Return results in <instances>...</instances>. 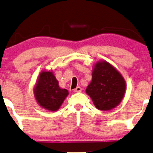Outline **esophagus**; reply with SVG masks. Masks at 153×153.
<instances>
[{
	"label": "esophagus",
	"mask_w": 153,
	"mask_h": 153,
	"mask_svg": "<svg viewBox=\"0 0 153 153\" xmlns=\"http://www.w3.org/2000/svg\"><path fill=\"white\" fill-rule=\"evenodd\" d=\"M82 88L80 87H77L76 89H74V92H80V91H82Z\"/></svg>",
	"instance_id": "obj_1"
}]
</instances>
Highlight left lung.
Returning <instances> with one entry per match:
<instances>
[{"label":"left lung","mask_w":153,"mask_h":153,"mask_svg":"<svg viewBox=\"0 0 153 153\" xmlns=\"http://www.w3.org/2000/svg\"><path fill=\"white\" fill-rule=\"evenodd\" d=\"M92 79L86 89L97 109L108 111L120 105L125 96L126 82L120 72L106 61L94 64Z\"/></svg>","instance_id":"8db88e82"}]
</instances>
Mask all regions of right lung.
I'll return each mask as SVG.
<instances>
[{"label": "right lung", "instance_id": "right-lung-1", "mask_svg": "<svg viewBox=\"0 0 153 153\" xmlns=\"http://www.w3.org/2000/svg\"><path fill=\"white\" fill-rule=\"evenodd\" d=\"M34 97L42 108L55 112L60 108L66 97L67 89L59 87L52 71H41L33 89Z\"/></svg>", "mask_w": 153, "mask_h": 153}]
</instances>
